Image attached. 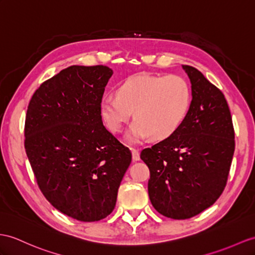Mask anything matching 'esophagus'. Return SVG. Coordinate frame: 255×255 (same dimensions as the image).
Instances as JSON below:
<instances>
[{"label":"esophagus","instance_id":"esophagus-1","mask_svg":"<svg viewBox=\"0 0 255 255\" xmlns=\"http://www.w3.org/2000/svg\"><path fill=\"white\" fill-rule=\"evenodd\" d=\"M132 159L133 161H139V152L137 150H135V149H132Z\"/></svg>","mask_w":255,"mask_h":255}]
</instances>
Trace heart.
Returning <instances> with one entry per match:
<instances>
[{"label": "heart", "instance_id": "obj_1", "mask_svg": "<svg viewBox=\"0 0 255 255\" xmlns=\"http://www.w3.org/2000/svg\"><path fill=\"white\" fill-rule=\"evenodd\" d=\"M116 95L103 97L101 116L110 131L118 133L133 113L136 120L127 137L134 144L170 137L185 121L191 104L188 82L176 74L131 77L118 86Z\"/></svg>", "mask_w": 255, "mask_h": 255}]
</instances>
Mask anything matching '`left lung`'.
Segmentation results:
<instances>
[{
    "instance_id": "1",
    "label": "left lung",
    "mask_w": 255,
    "mask_h": 255,
    "mask_svg": "<svg viewBox=\"0 0 255 255\" xmlns=\"http://www.w3.org/2000/svg\"><path fill=\"white\" fill-rule=\"evenodd\" d=\"M191 104L177 131L140 152L150 179L148 195L160 214L186 220L201 213L224 190L235 151L231 111L223 93L191 66Z\"/></svg>"
}]
</instances>
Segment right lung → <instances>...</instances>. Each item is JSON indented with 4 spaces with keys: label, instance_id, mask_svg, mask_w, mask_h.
Here are the masks:
<instances>
[{
    "label": "right lung",
    "instance_id": "obj_1",
    "mask_svg": "<svg viewBox=\"0 0 255 255\" xmlns=\"http://www.w3.org/2000/svg\"><path fill=\"white\" fill-rule=\"evenodd\" d=\"M114 71L70 66L43 82L29 103L24 149L43 195L81 222L113 212L132 153L104 127L99 104Z\"/></svg>",
    "mask_w": 255,
    "mask_h": 255
}]
</instances>
